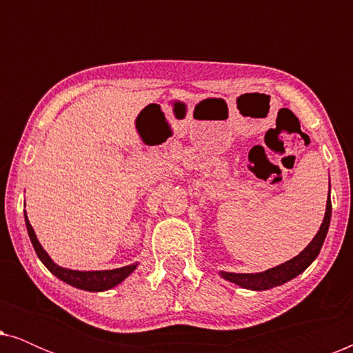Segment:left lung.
<instances>
[{
	"instance_id": "left-lung-1",
	"label": "left lung",
	"mask_w": 353,
	"mask_h": 353,
	"mask_svg": "<svg viewBox=\"0 0 353 353\" xmlns=\"http://www.w3.org/2000/svg\"><path fill=\"white\" fill-rule=\"evenodd\" d=\"M331 188V185H330ZM330 192V191H327ZM331 197L327 194L326 201V212L323 223L315 234V238L310 241V244L302 250L301 254L296 257L288 260L278 267H273L270 270L260 273H230V272H220V276L226 279V281L238 284V286L244 289H250V291H267V289L281 286V284L291 281L292 278H296L302 272L310 267V263L318 257L320 254L321 245L325 243V238L330 230V221H331Z\"/></svg>"
}]
</instances>
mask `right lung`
Here are the masks:
<instances>
[{
    "label": "right lung",
    "instance_id": "obj_1",
    "mask_svg": "<svg viewBox=\"0 0 353 353\" xmlns=\"http://www.w3.org/2000/svg\"><path fill=\"white\" fill-rule=\"evenodd\" d=\"M23 216H26L28 238L32 241V245L33 249H35L38 259L41 260L43 265H45V267L50 270L54 276H57L61 281L70 284V286H74L77 289H83V291H90V292L108 291V289H112L117 286V284L122 283L123 279H127L138 267V263H132L122 268L99 270V272H80V270L59 267V265L52 262V259L48 255L46 250L41 248L40 241H38L35 231H33L30 221L27 219L26 212H23Z\"/></svg>",
    "mask_w": 353,
    "mask_h": 353
}]
</instances>
